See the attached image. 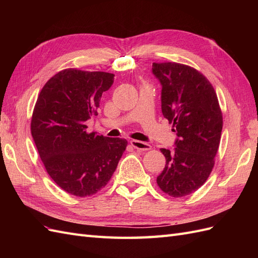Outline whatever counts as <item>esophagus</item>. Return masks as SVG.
Returning a JSON list of instances; mask_svg holds the SVG:
<instances>
[{"label": "esophagus", "mask_w": 258, "mask_h": 258, "mask_svg": "<svg viewBox=\"0 0 258 258\" xmlns=\"http://www.w3.org/2000/svg\"><path fill=\"white\" fill-rule=\"evenodd\" d=\"M130 143L136 148V150H139V151H148V150H151V147H152L148 143L138 141V140H131Z\"/></svg>", "instance_id": "1"}]
</instances>
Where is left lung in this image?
I'll list each match as a JSON object with an SVG mask.
<instances>
[{
  "label": "left lung",
  "mask_w": 258,
  "mask_h": 258,
  "mask_svg": "<svg viewBox=\"0 0 258 258\" xmlns=\"http://www.w3.org/2000/svg\"><path fill=\"white\" fill-rule=\"evenodd\" d=\"M152 70L162 86V115L177 136L173 151L160 150L166 166L157 184L169 196L184 197L200 188L214 167L222 111L213 86L196 69L176 62H154Z\"/></svg>",
  "instance_id": "1"
}]
</instances>
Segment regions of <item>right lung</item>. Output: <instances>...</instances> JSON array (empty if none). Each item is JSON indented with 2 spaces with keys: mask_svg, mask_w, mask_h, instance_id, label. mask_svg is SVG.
I'll return each instance as SVG.
<instances>
[{
  "mask_svg": "<svg viewBox=\"0 0 258 258\" xmlns=\"http://www.w3.org/2000/svg\"><path fill=\"white\" fill-rule=\"evenodd\" d=\"M114 74L66 69L44 85L31 119V134L49 176L77 197L92 196L110 181L127 140L87 132Z\"/></svg>",
  "mask_w": 258,
  "mask_h": 258,
  "instance_id": "add662e5",
  "label": "right lung"
}]
</instances>
